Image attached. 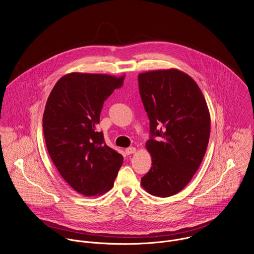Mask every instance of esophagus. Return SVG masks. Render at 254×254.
Wrapping results in <instances>:
<instances>
[{
    "label": "esophagus",
    "mask_w": 254,
    "mask_h": 254,
    "mask_svg": "<svg viewBox=\"0 0 254 254\" xmlns=\"http://www.w3.org/2000/svg\"><path fill=\"white\" fill-rule=\"evenodd\" d=\"M135 151H136V149L134 147H128V148L126 149V154L127 155H130V154L135 153Z\"/></svg>",
    "instance_id": "obj_1"
}]
</instances>
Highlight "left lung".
I'll return each instance as SVG.
<instances>
[{"mask_svg": "<svg viewBox=\"0 0 254 254\" xmlns=\"http://www.w3.org/2000/svg\"><path fill=\"white\" fill-rule=\"evenodd\" d=\"M138 84L152 156L141 185L151 195L170 197L190 182L203 159L210 134L208 108L196 82L179 70L142 73Z\"/></svg>", "mask_w": 254, "mask_h": 254, "instance_id": "left-lung-1", "label": "left lung"}]
</instances>
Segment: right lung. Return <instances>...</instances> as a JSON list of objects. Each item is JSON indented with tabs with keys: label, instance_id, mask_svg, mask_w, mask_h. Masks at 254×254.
I'll return each instance as SVG.
<instances>
[{
	"label": "right lung",
	"instance_id": "right-lung-1",
	"mask_svg": "<svg viewBox=\"0 0 254 254\" xmlns=\"http://www.w3.org/2000/svg\"><path fill=\"white\" fill-rule=\"evenodd\" d=\"M103 74L71 73L54 86L43 116L48 152L63 179L87 197L114 185L123 156L106 145L96 125L104 101L124 83Z\"/></svg>",
	"mask_w": 254,
	"mask_h": 254
}]
</instances>
